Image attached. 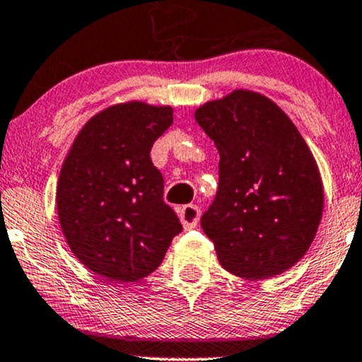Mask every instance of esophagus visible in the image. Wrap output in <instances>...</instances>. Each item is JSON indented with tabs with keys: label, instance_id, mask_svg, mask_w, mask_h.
Returning <instances> with one entry per match:
<instances>
[{
	"label": "esophagus",
	"instance_id": "34e87169",
	"mask_svg": "<svg viewBox=\"0 0 362 362\" xmlns=\"http://www.w3.org/2000/svg\"><path fill=\"white\" fill-rule=\"evenodd\" d=\"M199 217H201V211L197 206L189 204V206H185L180 209L181 224L186 230L194 229V227L197 226V222H199Z\"/></svg>",
	"mask_w": 362,
	"mask_h": 362
}]
</instances>
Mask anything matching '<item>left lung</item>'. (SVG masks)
<instances>
[{"label":"left lung","mask_w":362,"mask_h":362,"mask_svg":"<svg viewBox=\"0 0 362 362\" xmlns=\"http://www.w3.org/2000/svg\"><path fill=\"white\" fill-rule=\"evenodd\" d=\"M219 151V189L201 217L227 272L245 280L284 274L310 249L325 206L308 145L288 115L237 88L194 112Z\"/></svg>","instance_id":"8db88e82"}]
</instances>
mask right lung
Instances as JSON below:
<instances>
[{
	"label": "right lung",
	"instance_id": "add662e5",
	"mask_svg": "<svg viewBox=\"0 0 362 362\" xmlns=\"http://www.w3.org/2000/svg\"><path fill=\"white\" fill-rule=\"evenodd\" d=\"M171 123L170 105L117 103L82 127L64 160L56 192L62 234L87 269L110 281L145 279L182 230L150 158Z\"/></svg>",
	"mask_w": 362,
	"mask_h": 362
}]
</instances>
